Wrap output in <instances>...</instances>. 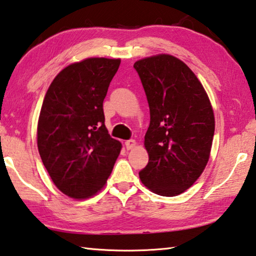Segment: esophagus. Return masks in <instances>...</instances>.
Masks as SVG:
<instances>
[{
  "label": "esophagus",
  "instance_id": "34e87169",
  "mask_svg": "<svg viewBox=\"0 0 256 256\" xmlns=\"http://www.w3.org/2000/svg\"><path fill=\"white\" fill-rule=\"evenodd\" d=\"M124 145H126V148L127 150H132L136 146V140H126L124 142Z\"/></svg>",
  "mask_w": 256,
  "mask_h": 256
}]
</instances>
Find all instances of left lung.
Segmentation results:
<instances>
[{"mask_svg": "<svg viewBox=\"0 0 256 256\" xmlns=\"http://www.w3.org/2000/svg\"><path fill=\"white\" fill-rule=\"evenodd\" d=\"M150 106L144 145L148 163L142 182L161 196L187 190L208 164L214 135V114L195 74L182 60L158 54L134 64Z\"/></svg>", "mask_w": 256, "mask_h": 256, "instance_id": "8db88e82", "label": "left lung"}]
</instances>
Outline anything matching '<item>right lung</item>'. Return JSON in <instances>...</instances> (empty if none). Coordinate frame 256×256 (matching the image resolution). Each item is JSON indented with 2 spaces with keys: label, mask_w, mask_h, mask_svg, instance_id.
<instances>
[{
  "label": "right lung",
  "mask_w": 256,
  "mask_h": 256,
  "mask_svg": "<svg viewBox=\"0 0 256 256\" xmlns=\"http://www.w3.org/2000/svg\"><path fill=\"white\" fill-rule=\"evenodd\" d=\"M120 58H88L58 74L50 85L37 124L43 164L58 190L88 198L106 185L121 143L104 124L103 100Z\"/></svg>",
  "instance_id": "right-lung-1"
}]
</instances>
